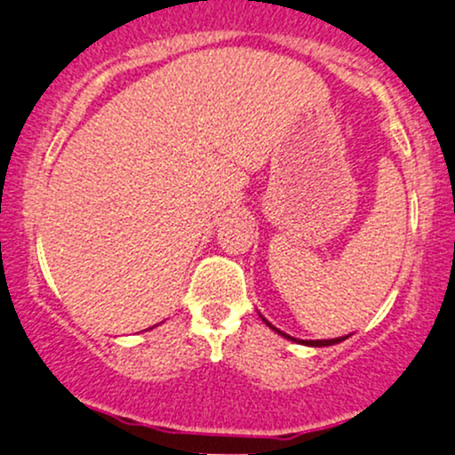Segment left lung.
Here are the masks:
<instances>
[{"mask_svg":"<svg viewBox=\"0 0 455 455\" xmlns=\"http://www.w3.org/2000/svg\"><path fill=\"white\" fill-rule=\"evenodd\" d=\"M264 320V318H262ZM264 323H267V320H264ZM268 324V323H267ZM270 329H275L273 324H268ZM277 331L279 335H283V338H288V339H294V338H290V335H285V333H282V331L279 329H275ZM346 338H348V335H346ZM346 338H335V339H294V341H300V344H305V346H333V344H339V341H344Z\"/></svg>","mask_w":455,"mask_h":455,"instance_id":"left-lung-1","label":"left lung"}]
</instances>
